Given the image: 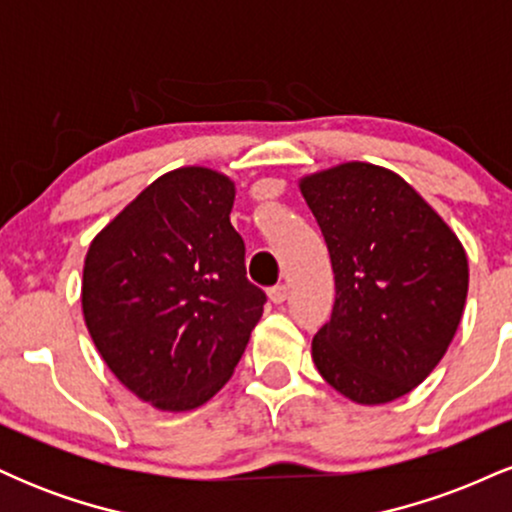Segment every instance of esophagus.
Returning a JSON list of instances; mask_svg holds the SVG:
<instances>
[{"instance_id":"esophagus-1","label":"esophagus","mask_w":512,"mask_h":512,"mask_svg":"<svg viewBox=\"0 0 512 512\" xmlns=\"http://www.w3.org/2000/svg\"><path fill=\"white\" fill-rule=\"evenodd\" d=\"M269 298H272V303H284L286 298H289V286L286 284H276L269 289Z\"/></svg>"}]
</instances>
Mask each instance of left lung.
Returning a JSON list of instances; mask_svg holds the SVG:
<instances>
[{"mask_svg":"<svg viewBox=\"0 0 512 512\" xmlns=\"http://www.w3.org/2000/svg\"><path fill=\"white\" fill-rule=\"evenodd\" d=\"M325 236L334 308L313 337L322 378L358 404L407 395L438 366L467 301V255L392 170L342 163L301 180Z\"/></svg>","mask_w":512,"mask_h":512,"instance_id":"1","label":"left lung"}]
</instances>
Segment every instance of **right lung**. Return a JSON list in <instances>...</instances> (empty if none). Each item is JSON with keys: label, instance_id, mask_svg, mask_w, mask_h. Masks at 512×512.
Returning a JSON list of instances; mask_svg holds the SVG:
<instances>
[{"label": "right lung", "instance_id": "right-lung-1", "mask_svg": "<svg viewBox=\"0 0 512 512\" xmlns=\"http://www.w3.org/2000/svg\"><path fill=\"white\" fill-rule=\"evenodd\" d=\"M233 199L226 175L178 168L88 248L81 305L93 344L117 380L158 409H197L214 397L267 303L245 276Z\"/></svg>", "mask_w": 512, "mask_h": 512}]
</instances>
